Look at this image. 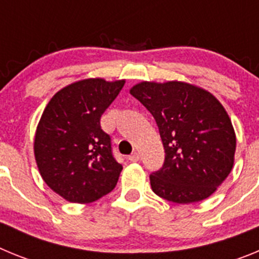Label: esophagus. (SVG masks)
<instances>
[{
  "instance_id": "34e87169",
  "label": "esophagus",
  "mask_w": 259,
  "mask_h": 259,
  "mask_svg": "<svg viewBox=\"0 0 259 259\" xmlns=\"http://www.w3.org/2000/svg\"><path fill=\"white\" fill-rule=\"evenodd\" d=\"M128 159H130L131 162H137L139 159H140V154H139L137 152H134L131 155H130V157H128Z\"/></svg>"
}]
</instances>
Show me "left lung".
Wrapping results in <instances>:
<instances>
[{
  "label": "left lung",
  "mask_w": 259,
  "mask_h": 259,
  "mask_svg": "<svg viewBox=\"0 0 259 259\" xmlns=\"http://www.w3.org/2000/svg\"><path fill=\"white\" fill-rule=\"evenodd\" d=\"M149 110L164 148L163 166L150 175L157 196L175 203L211 196L230 175L236 135L210 92L183 81H143L130 91Z\"/></svg>",
  "instance_id": "8db88e82"
}]
</instances>
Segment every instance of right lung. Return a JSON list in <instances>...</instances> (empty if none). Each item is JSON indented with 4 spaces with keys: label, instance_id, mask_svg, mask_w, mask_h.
<instances>
[{
    "label": "right lung",
    "instance_id": "add662e5",
    "mask_svg": "<svg viewBox=\"0 0 259 259\" xmlns=\"http://www.w3.org/2000/svg\"><path fill=\"white\" fill-rule=\"evenodd\" d=\"M123 85L124 80H80L53 96L41 115L36 163L48 187L70 202H93L115 188L123 167L100 119Z\"/></svg>",
    "mask_w": 259,
    "mask_h": 259
}]
</instances>
